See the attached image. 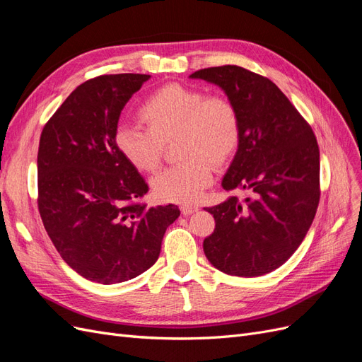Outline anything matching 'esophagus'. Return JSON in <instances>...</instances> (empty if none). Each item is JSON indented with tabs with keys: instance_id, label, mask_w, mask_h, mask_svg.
<instances>
[{
	"instance_id": "obj_1",
	"label": "esophagus",
	"mask_w": 362,
	"mask_h": 362,
	"mask_svg": "<svg viewBox=\"0 0 362 362\" xmlns=\"http://www.w3.org/2000/svg\"><path fill=\"white\" fill-rule=\"evenodd\" d=\"M180 208H181V213H182L184 216H190V214H193L194 211H198V206L192 205V204H182Z\"/></svg>"
}]
</instances>
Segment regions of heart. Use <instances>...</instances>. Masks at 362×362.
Here are the masks:
<instances>
[{"label": "heart", "mask_w": 362, "mask_h": 362, "mask_svg": "<svg viewBox=\"0 0 362 362\" xmlns=\"http://www.w3.org/2000/svg\"><path fill=\"white\" fill-rule=\"evenodd\" d=\"M146 128L120 124L115 145L131 166L154 172L164 145L177 141L181 161L151 180L156 199L170 204L194 202L213 182V165L223 166L240 145L242 125L235 105L221 95L170 83L152 92L139 108Z\"/></svg>", "instance_id": "heart-1"}]
</instances>
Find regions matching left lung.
<instances>
[{"mask_svg":"<svg viewBox=\"0 0 362 362\" xmlns=\"http://www.w3.org/2000/svg\"><path fill=\"white\" fill-rule=\"evenodd\" d=\"M221 87L240 117L242 137L225 173V190H247L205 208L216 222L204 240L205 257L226 275L261 276L282 266L314 221L320 199V154L315 136L279 87L245 68L196 71Z\"/></svg>","mask_w":362,"mask_h":362,"instance_id":"left-lung-1","label":"left lung"}]
</instances>
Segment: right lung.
I'll return each instance as SVG.
<instances>
[{
    "mask_svg": "<svg viewBox=\"0 0 362 362\" xmlns=\"http://www.w3.org/2000/svg\"><path fill=\"white\" fill-rule=\"evenodd\" d=\"M151 75H101L80 84L43 127L37 152L39 213L51 242L83 278L119 284L158 259L177 205L137 202L148 193L115 145L119 116Z\"/></svg>",
    "mask_w": 362,
    "mask_h": 362,
    "instance_id": "right-lung-1",
    "label": "right lung"
}]
</instances>
